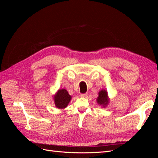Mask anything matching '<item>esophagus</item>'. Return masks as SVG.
Wrapping results in <instances>:
<instances>
[{
  "instance_id": "obj_1",
  "label": "esophagus",
  "mask_w": 158,
  "mask_h": 158,
  "mask_svg": "<svg viewBox=\"0 0 158 158\" xmlns=\"http://www.w3.org/2000/svg\"><path fill=\"white\" fill-rule=\"evenodd\" d=\"M88 94L87 93H85V94H80V97H82V98H86L87 96H88Z\"/></svg>"
}]
</instances>
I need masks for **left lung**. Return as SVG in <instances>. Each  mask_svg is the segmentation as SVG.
<instances>
[{
	"label": "left lung",
	"mask_w": 158,
	"mask_h": 158,
	"mask_svg": "<svg viewBox=\"0 0 158 158\" xmlns=\"http://www.w3.org/2000/svg\"><path fill=\"white\" fill-rule=\"evenodd\" d=\"M109 98L107 95V92L105 89H102L99 92V95L97 98V102L99 105L102 106L103 107L107 106V105L109 103Z\"/></svg>",
	"instance_id": "left-lung-1"
}]
</instances>
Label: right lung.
<instances>
[{
  "label": "right lung",
  "instance_id": "obj_1",
  "mask_svg": "<svg viewBox=\"0 0 158 158\" xmlns=\"http://www.w3.org/2000/svg\"><path fill=\"white\" fill-rule=\"evenodd\" d=\"M72 97L65 89H60L57 91L54 95L55 106L59 109H64L69 105Z\"/></svg>",
  "mask_w": 158,
  "mask_h": 158
}]
</instances>
